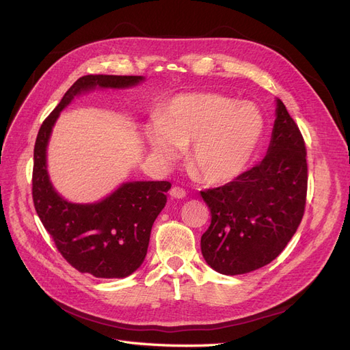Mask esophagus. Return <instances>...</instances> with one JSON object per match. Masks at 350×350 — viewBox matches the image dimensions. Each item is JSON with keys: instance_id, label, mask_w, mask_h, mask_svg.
Segmentation results:
<instances>
[{"instance_id": "34e87169", "label": "esophagus", "mask_w": 350, "mask_h": 350, "mask_svg": "<svg viewBox=\"0 0 350 350\" xmlns=\"http://www.w3.org/2000/svg\"><path fill=\"white\" fill-rule=\"evenodd\" d=\"M169 196L172 198H184L185 197V189L181 187H172L171 191H169Z\"/></svg>"}]
</instances>
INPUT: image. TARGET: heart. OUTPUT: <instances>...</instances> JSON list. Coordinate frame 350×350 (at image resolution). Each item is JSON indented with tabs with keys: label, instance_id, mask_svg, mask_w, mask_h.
I'll return each instance as SVG.
<instances>
[{
	"label": "heart",
	"instance_id": "obj_1",
	"mask_svg": "<svg viewBox=\"0 0 350 350\" xmlns=\"http://www.w3.org/2000/svg\"><path fill=\"white\" fill-rule=\"evenodd\" d=\"M264 133V118L252 102L219 93L179 94L166 103L159 124L147 129L153 154L174 163L189 147L188 167L200 181L225 184L239 176Z\"/></svg>",
	"mask_w": 350,
	"mask_h": 350
}]
</instances>
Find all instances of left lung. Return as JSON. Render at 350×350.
I'll list each match as a JSON object with an SVG mask.
<instances>
[{
	"label": "left lung",
	"instance_id": "1",
	"mask_svg": "<svg viewBox=\"0 0 350 350\" xmlns=\"http://www.w3.org/2000/svg\"><path fill=\"white\" fill-rule=\"evenodd\" d=\"M306 187L304 137L278 99L271 140L262 161L234 181L201 191L211 215L201 237L206 262L228 276L271 262L301 224Z\"/></svg>",
	"mask_w": 350,
	"mask_h": 350
}]
</instances>
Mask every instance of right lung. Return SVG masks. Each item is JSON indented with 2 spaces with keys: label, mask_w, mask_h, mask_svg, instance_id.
<instances>
[{
  "label": "right lung",
  "mask_w": 350,
  "mask_h": 350,
  "mask_svg": "<svg viewBox=\"0 0 350 350\" xmlns=\"http://www.w3.org/2000/svg\"><path fill=\"white\" fill-rule=\"evenodd\" d=\"M142 76H83L67 90L42 122L33 152L31 197L36 213L68 264L94 278L121 279L142 266L153 221L166 204L167 181L125 183L99 203L74 204L52 187L46 171V146L59 112L77 94L94 88L124 89Z\"/></svg>",
  "instance_id": "right-lung-1"
}]
</instances>
